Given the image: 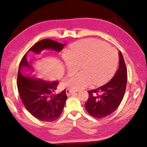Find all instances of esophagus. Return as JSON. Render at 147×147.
<instances>
[{
  "mask_svg": "<svg viewBox=\"0 0 147 147\" xmlns=\"http://www.w3.org/2000/svg\"><path fill=\"white\" fill-rule=\"evenodd\" d=\"M74 92H75V91H72V90H69V89H67V90H66V94H67V96L73 94Z\"/></svg>",
  "mask_w": 147,
  "mask_h": 147,
  "instance_id": "1",
  "label": "esophagus"
}]
</instances>
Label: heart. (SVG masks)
I'll return each mask as SVG.
<instances>
[{
    "mask_svg": "<svg viewBox=\"0 0 147 147\" xmlns=\"http://www.w3.org/2000/svg\"><path fill=\"white\" fill-rule=\"evenodd\" d=\"M68 76L80 72L65 83L72 90L103 83L113 74L118 57L113 49L95 39H86L74 45L63 54Z\"/></svg>",
    "mask_w": 147,
    "mask_h": 147,
    "instance_id": "b5f03b06",
    "label": "heart"
}]
</instances>
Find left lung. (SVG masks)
<instances>
[{
	"instance_id": "1",
	"label": "left lung",
	"mask_w": 147,
	"mask_h": 147,
	"mask_svg": "<svg viewBox=\"0 0 147 147\" xmlns=\"http://www.w3.org/2000/svg\"><path fill=\"white\" fill-rule=\"evenodd\" d=\"M119 67L110 81L95 90L88 91L84 105L91 116L102 118L117 109L123 99L127 84V69L121 52L119 51Z\"/></svg>"
}]
</instances>
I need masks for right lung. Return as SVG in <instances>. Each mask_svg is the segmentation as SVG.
<instances>
[{"instance_id": "right-lung-1", "label": "right lung", "mask_w": 147, "mask_h": 147, "mask_svg": "<svg viewBox=\"0 0 147 147\" xmlns=\"http://www.w3.org/2000/svg\"><path fill=\"white\" fill-rule=\"evenodd\" d=\"M65 44L46 38L30 48L22 58L18 72L17 83L20 98L28 112L42 121L51 122L58 118L63 112L67 96L65 90L56 94L58 81L44 80L34 74L35 70L27 60V54L38 55L43 50L60 52Z\"/></svg>"}]
</instances>
